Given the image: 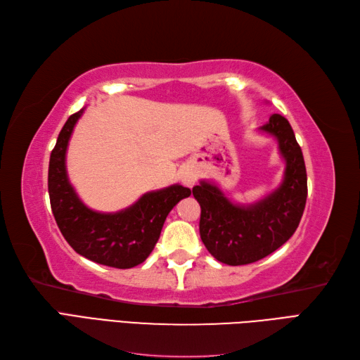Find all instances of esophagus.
I'll return each mask as SVG.
<instances>
[{
  "mask_svg": "<svg viewBox=\"0 0 360 360\" xmlns=\"http://www.w3.org/2000/svg\"><path fill=\"white\" fill-rule=\"evenodd\" d=\"M180 181L184 184V186L192 188L193 184H195V181H197V177H195V174H193L192 171L186 169V171H183V172H181V176H180Z\"/></svg>",
  "mask_w": 360,
  "mask_h": 360,
  "instance_id": "esophagus-1",
  "label": "esophagus"
}]
</instances>
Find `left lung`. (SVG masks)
Masks as SVG:
<instances>
[{
  "label": "left lung",
  "instance_id": "1",
  "mask_svg": "<svg viewBox=\"0 0 360 360\" xmlns=\"http://www.w3.org/2000/svg\"><path fill=\"white\" fill-rule=\"evenodd\" d=\"M259 130L276 138L285 160L284 180L276 191L258 202L240 205L228 200L212 181L201 180L192 189L201 205V240L228 266L250 264L275 252L297 230L307 204V168L288 120L274 114Z\"/></svg>",
  "mask_w": 360,
  "mask_h": 360
}]
</instances>
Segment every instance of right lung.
I'll return each mask as SVG.
<instances>
[{
  "label": "right lung",
  "instance_id": "right-lung-1",
  "mask_svg": "<svg viewBox=\"0 0 360 360\" xmlns=\"http://www.w3.org/2000/svg\"><path fill=\"white\" fill-rule=\"evenodd\" d=\"M84 110L68 118L49 159L48 191L51 209L68 243L79 255L115 269H130L146 261L159 240L163 222L191 189L172 184L147 192L135 204L115 213L89 209L75 192L66 171V151Z\"/></svg>",
  "mask_w": 360,
  "mask_h": 360
}]
</instances>
